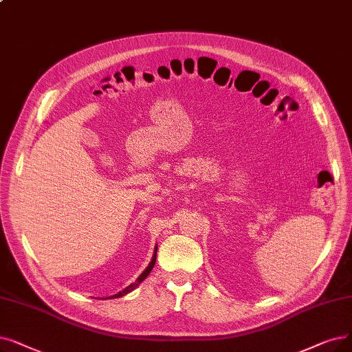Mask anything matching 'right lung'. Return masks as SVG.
Returning <instances> with one entry per match:
<instances>
[{
	"label": "right lung",
	"mask_w": 352,
	"mask_h": 352,
	"mask_svg": "<svg viewBox=\"0 0 352 352\" xmlns=\"http://www.w3.org/2000/svg\"><path fill=\"white\" fill-rule=\"evenodd\" d=\"M157 250H158V246H155V252H154V256H152V261H151V263L148 265V267L140 274V278L135 280V283H131L128 287H125L124 290H120V292H118L116 295H112V296H109V298H106V299H111V298H120V296H124V295H126V294H129V292H132V290L136 287V286H140V283L141 282H144V279L148 276V274L151 273V270H152V267H154V265H155V261H157Z\"/></svg>",
	"instance_id": "1"
}]
</instances>
